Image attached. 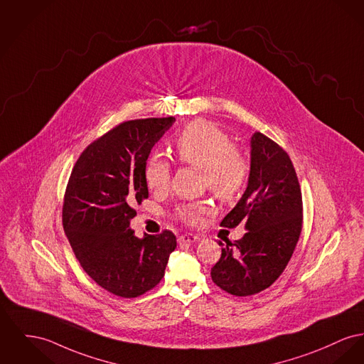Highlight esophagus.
<instances>
[{"label":"esophagus","mask_w":364,"mask_h":364,"mask_svg":"<svg viewBox=\"0 0 364 364\" xmlns=\"http://www.w3.org/2000/svg\"><path fill=\"white\" fill-rule=\"evenodd\" d=\"M200 236L193 235V234H184V235L178 237V243L184 245V243H193V242H199Z\"/></svg>","instance_id":"obj_1"}]
</instances>
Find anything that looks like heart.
Returning a JSON list of instances; mask_svg holds the SVG:
<instances>
[{
	"label": "heart",
	"instance_id": "obj_1",
	"mask_svg": "<svg viewBox=\"0 0 364 364\" xmlns=\"http://www.w3.org/2000/svg\"><path fill=\"white\" fill-rule=\"evenodd\" d=\"M173 151L181 164L203 171L205 186L214 196L230 200L242 191L247 181L249 165L242 152L231 144L225 132L208 121H196L184 129L174 140ZM144 177L154 191H164L171 183V166L162 155L149 158ZM206 203H190L178 209V217L198 224L203 214L209 213Z\"/></svg>",
	"mask_w": 364,
	"mask_h": 364
}]
</instances>
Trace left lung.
<instances>
[{"instance_id": "1", "label": "left lung", "mask_w": 364, "mask_h": 364, "mask_svg": "<svg viewBox=\"0 0 364 364\" xmlns=\"http://www.w3.org/2000/svg\"><path fill=\"white\" fill-rule=\"evenodd\" d=\"M239 224L246 234L221 247L210 275L220 289L245 297L265 290L280 277L302 228V198L294 166L287 152L259 132L250 137L246 191L221 221L225 228Z\"/></svg>"}]
</instances>
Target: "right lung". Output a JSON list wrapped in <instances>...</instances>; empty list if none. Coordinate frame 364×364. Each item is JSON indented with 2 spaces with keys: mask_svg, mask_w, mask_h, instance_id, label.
<instances>
[{
  "mask_svg": "<svg viewBox=\"0 0 364 364\" xmlns=\"http://www.w3.org/2000/svg\"><path fill=\"white\" fill-rule=\"evenodd\" d=\"M174 117L128 121L86 147L71 171L63 228L86 274L109 293L134 299L165 275L177 242L171 231L134 235L133 206L149 198L144 168Z\"/></svg>",
  "mask_w": 364,
  "mask_h": 364,
  "instance_id": "1",
  "label": "right lung"
}]
</instances>
